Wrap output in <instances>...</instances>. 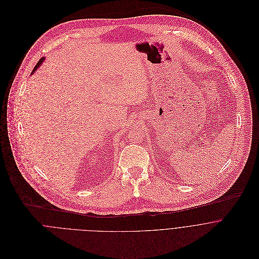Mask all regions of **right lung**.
Segmentation results:
<instances>
[{"label": "right lung", "mask_w": 259, "mask_h": 259, "mask_svg": "<svg viewBox=\"0 0 259 259\" xmlns=\"http://www.w3.org/2000/svg\"><path fill=\"white\" fill-rule=\"evenodd\" d=\"M44 59H45V58H41V59H39V61H38V62H37V63H36V65H35V66H34V68H33V70H32V72H34V71H35V70H36V69H37V68H38V67H39V65H40V64H41V63H42V61H44Z\"/></svg>", "instance_id": "1"}]
</instances>
